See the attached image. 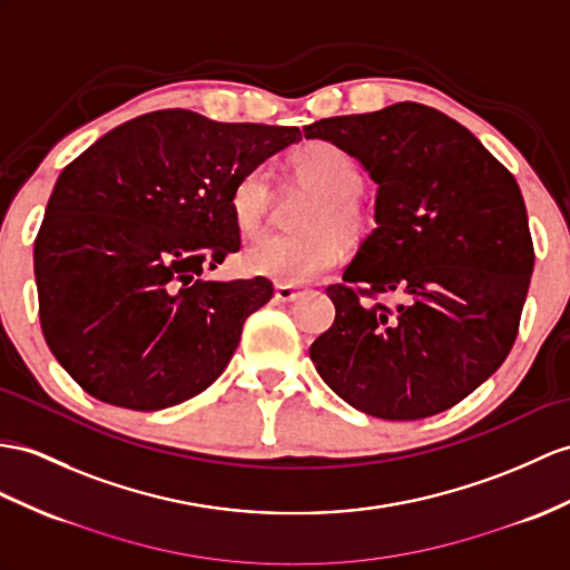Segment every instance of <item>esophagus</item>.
Returning <instances> with one entry per match:
<instances>
[{
  "label": "esophagus",
  "mask_w": 570,
  "mask_h": 570,
  "mask_svg": "<svg viewBox=\"0 0 570 570\" xmlns=\"http://www.w3.org/2000/svg\"><path fill=\"white\" fill-rule=\"evenodd\" d=\"M299 297V287L295 285H285V283H277L275 285V299L281 302H293Z\"/></svg>",
  "instance_id": "esophagus-1"
}]
</instances>
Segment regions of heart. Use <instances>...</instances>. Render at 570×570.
<instances>
[{
    "label": "heart",
    "mask_w": 570,
    "mask_h": 570,
    "mask_svg": "<svg viewBox=\"0 0 570 570\" xmlns=\"http://www.w3.org/2000/svg\"><path fill=\"white\" fill-rule=\"evenodd\" d=\"M287 174L314 200L302 207L295 237H266L242 256L246 273L285 285H304L326 275L341 258V246L363 244L374 227V213L363 196L357 161L326 140L297 147L287 159ZM273 180L266 169L244 171L229 193V213L244 237L263 232L273 207Z\"/></svg>",
    "instance_id": "obj_1"
}]
</instances>
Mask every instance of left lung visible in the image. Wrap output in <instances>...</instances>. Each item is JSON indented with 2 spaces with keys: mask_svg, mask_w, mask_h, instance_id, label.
I'll list each match as a JSON object with an SVG mask.
<instances>
[{
  "mask_svg": "<svg viewBox=\"0 0 570 570\" xmlns=\"http://www.w3.org/2000/svg\"><path fill=\"white\" fill-rule=\"evenodd\" d=\"M377 190V227L326 287L336 318L309 348L357 411L419 421L460 404L518 338L534 246L515 176L464 125L423 104L304 125ZM394 292L396 311L379 297Z\"/></svg>",
  "mask_w": 570,
  "mask_h": 570,
  "instance_id": "left-lung-1",
  "label": "left lung"
}]
</instances>
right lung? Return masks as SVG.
Listing matches in <instances>:
<instances>
[{
    "label": "right lung",
    "mask_w": 570,
    "mask_h": 570,
    "mask_svg": "<svg viewBox=\"0 0 570 570\" xmlns=\"http://www.w3.org/2000/svg\"><path fill=\"white\" fill-rule=\"evenodd\" d=\"M297 140V128L166 108L118 125L65 166L33 271L48 348L81 390L159 411L225 372L273 283L203 273L242 246L232 186Z\"/></svg>",
    "instance_id": "add662e5"
}]
</instances>
